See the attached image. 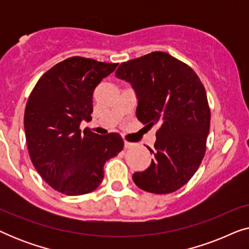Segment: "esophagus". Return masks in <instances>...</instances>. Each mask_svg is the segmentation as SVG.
<instances>
[{
	"label": "esophagus",
	"instance_id": "1",
	"mask_svg": "<svg viewBox=\"0 0 249 249\" xmlns=\"http://www.w3.org/2000/svg\"><path fill=\"white\" fill-rule=\"evenodd\" d=\"M124 148H130V147H134V146H135L134 142H127V141H124Z\"/></svg>",
	"mask_w": 249,
	"mask_h": 249
}]
</instances>
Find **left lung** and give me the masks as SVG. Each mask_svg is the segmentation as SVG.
<instances>
[{"label":"left lung","instance_id":"left-lung-1","mask_svg":"<svg viewBox=\"0 0 249 249\" xmlns=\"http://www.w3.org/2000/svg\"><path fill=\"white\" fill-rule=\"evenodd\" d=\"M115 76L137 95V119L158 124L154 154L145 171L132 180L153 194L181 188L199 168L206 151L211 111L205 88L195 71L165 52H152L120 64Z\"/></svg>","mask_w":249,"mask_h":249}]
</instances>
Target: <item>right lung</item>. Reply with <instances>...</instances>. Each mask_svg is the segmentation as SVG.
Masks as SVG:
<instances>
[{
	"mask_svg": "<svg viewBox=\"0 0 249 249\" xmlns=\"http://www.w3.org/2000/svg\"><path fill=\"white\" fill-rule=\"evenodd\" d=\"M118 63L72 56L46 71L26 104L25 134L30 160L46 183L68 196L91 193L104 178V164L124 148L115 132L97 135L91 120L93 93Z\"/></svg>",
	"mask_w": 249,
	"mask_h": 249,
	"instance_id": "add662e5",
	"label": "right lung"
}]
</instances>
